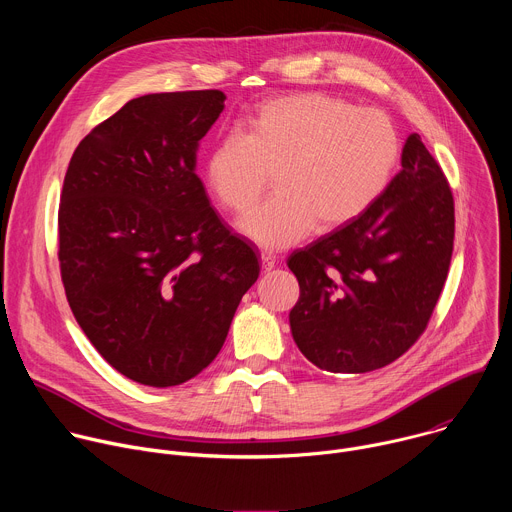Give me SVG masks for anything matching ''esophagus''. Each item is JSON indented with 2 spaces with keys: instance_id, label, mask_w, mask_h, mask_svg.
<instances>
[{
  "instance_id": "1",
  "label": "esophagus",
  "mask_w": 512,
  "mask_h": 512,
  "mask_svg": "<svg viewBox=\"0 0 512 512\" xmlns=\"http://www.w3.org/2000/svg\"><path fill=\"white\" fill-rule=\"evenodd\" d=\"M275 265H277L275 255H271V253L263 251V253H261V267H263V271H271Z\"/></svg>"
}]
</instances>
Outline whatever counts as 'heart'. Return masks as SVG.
I'll list each match as a JSON object with an SVG mask.
<instances>
[{
	"instance_id": "obj_1",
	"label": "heart",
	"mask_w": 512,
	"mask_h": 512,
	"mask_svg": "<svg viewBox=\"0 0 512 512\" xmlns=\"http://www.w3.org/2000/svg\"><path fill=\"white\" fill-rule=\"evenodd\" d=\"M401 141L387 115L322 93H291L257 105L218 139L204 180L227 212L245 216L277 186L241 229L271 249L340 229L367 212L387 190Z\"/></svg>"
}]
</instances>
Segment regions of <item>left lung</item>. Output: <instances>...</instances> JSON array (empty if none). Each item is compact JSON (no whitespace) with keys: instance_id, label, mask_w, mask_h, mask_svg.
Here are the masks:
<instances>
[{"instance_id":"1","label":"left lung","mask_w":512,"mask_h":512,"mask_svg":"<svg viewBox=\"0 0 512 512\" xmlns=\"http://www.w3.org/2000/svg\"><path fill=\"white\" fill-rule=\"evenodd\" d=\"M454 223L452 188L411 133L381 198L287 259L300 283L289 326L302 354L330 373L377 371L405 354L440 300Z\"/></svg>"}]
</instances>
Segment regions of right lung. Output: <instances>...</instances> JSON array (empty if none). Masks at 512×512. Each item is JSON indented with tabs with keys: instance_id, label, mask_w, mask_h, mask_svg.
<instances>
[{
	"instance_id": "right-lung-1",
	"label": "right lung",
	"mask_w": 512,
	"mask_h": 512,
	"mask_svg": "<svg viewBox=\"0 0 512 512\" xmlns=\"http://www.w3.org/2000/svg\"><path fill=\"white\" fill-rule=\"evenodd\" d=\"M225 93L131 99L70 158L58 206L68 306L115 371L150 387L190 381L223 348L259 277L196 176L200 139Z\"/></svg>"
}]
</instances>
